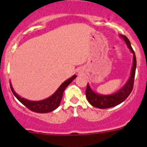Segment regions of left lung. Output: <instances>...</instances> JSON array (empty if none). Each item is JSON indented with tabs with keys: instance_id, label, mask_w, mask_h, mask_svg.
Returning <instances> with one entry per match:
<instances>
[{
	"instance_id": "left-lung-1",
	"label": "left lung",
	"mask_w": 147,
	"mask_h": 147,
	"mask_svg": "<svg viewBox=\"0 0 147 147\" xmlns=\"http://www.w3.org/2000/svg\"><path fill=\"white\" fill-rule=\"evenodd\" d=\"M119 37L123 39V40L127 45V48L129 49V51L133 54L130 76H129V79L127 80V81L126 82L125 84L120 89L118 90L117 91H115V93H112V94H101V93H98L97 92H95L88 83L86 91H85L87 99L92 106L97 107V108L107 109L119 105V104L122 103L127 97L129 96V95L130 94L132 90V88H133V83H134L136 69V54H135L134 51L131 46L129 39L127 38L126 36L122 34H119Z\"/></svg>"
}]
</instances>
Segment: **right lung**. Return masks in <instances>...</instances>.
I'll list each match as a JSON object with an SVG mask.
<instances>
[{
	"mask_svg": "<svg viewBox=\"0 0 147 147\" xmlns=\"http://www.w3.org/2000/svg\"><path fill=\"white\" fill-rule=\"evenodd\" d=\"M76 77V75H74L71 78L67 79L64 82L62 83V85L57 88V90L51 96L48 97V98H45V99L40 100V101H32V100L26 99V98H23L22 96H19L15 91V90H14L11 84V82H10V88H11V91H12L14 96L23 105H25L27 108H28L32 111H34V112L45 113L51 112V111L56 110L59 107L61 100H62V95H63V93H64V90L70 85V83L74 80Z\"/></svg>",
	"mask_w": 147,
	"mask_h": 147,
	"instance_id": "right-lung-1",
	"label": "right lung"
}]
</instances>
